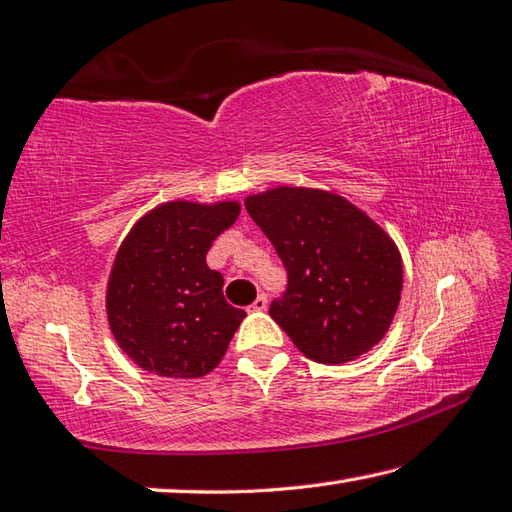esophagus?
Masks as SVG:
<instances>
[{"label":"esophagus","instance_id":"1","mask_svg":"<svg viewBox=\"0 0 512 512\" xmlns=\"http://www.w3.org/2000/svg\"><path fill=\"white\" fill-rule=\"evenodd\" d=\"M266 308H268V297L266 295H259L253 302V306H250L253 313H262V310H266Z\"/></svg>","mask_w":512,"mask_h":512}]
</instances>
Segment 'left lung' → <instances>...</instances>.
Segmentation results:
<instances>
[{
  "instance_id": "8db88e82",
  "label": "left lung",
  "mask_w": 512,
  "mask_h": 512,
  "mask_svg": "<svg viewBox=\"0 0 512 512\" xmlns=\"http://www.w3.org/2000/svg\"><path fill=\"white\" fill-rule=\"evenodd\" d=\"M244 204L288 270V293L268 313L299 353L346 364L382 342L404 286L393 237L324 188L275 186Z\"/></svg>"
}]
</instances>
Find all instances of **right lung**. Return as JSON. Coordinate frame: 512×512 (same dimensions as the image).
I'll return each mask as SVG.
<instances>
[{"label": "right lung", "instance_id": "add662e5", "mask_svg": "<svg viewBox=\"0 0 512 512\" xmlns=\"http://www.w3.org/2000/svg\"><path fill=\"white\" fill-rule=\"evenodd\" d=\"M237 199H175L150 208L117 248L106 319L133 362L170 379H197L222 362L246 317L224 299V277L206 264L217 235L239 217Z\"/></svg>", "mask_w": 512, "mask_h": 512}]
</instances>
